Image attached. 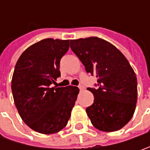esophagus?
I'll return each instance as SVG.
<instances>
[{"mask_svg":"<svg viewBox=\"0 0 150 150\" xmlns=\"http://www.w3.org/2000/svg\"><path fill=\"white\" fill-rule=\"evenodd\" d=\"M78 88H79L80 91H83V90H84V87H83V86H82V85H80V86H79Z\"/></svg>","mask_w":150,"mask_h":150,"instance_id":"1","label":"esophagus"}]
</instances>
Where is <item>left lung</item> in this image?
<instances>
[{"mask_svg": "<svg viewBox=\"0 0 150 150\" xmlns=\"http://www.w3.org/2000/svg\"><path fill=\"white\" fill-rule=\"evenodd\" d=\"M70 47L87 72L98 78V88H88L94 96L86 108L92 124L104 132L121 129L133 117L138 98L129 61L115 46L96 37L70 40Z\"/></svg>", "mask_w": 150, "mask_h": 150, "instance_id": "1", "label": "left lung"}]
</instances>
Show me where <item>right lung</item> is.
I'll list each match as a JSON object with an SVG mask.
<instances>
[{"label": "right lung", "mask_w": 150, "mask_h": 150, "mask_svg": "<svg viewBox=\"0 0 150 150\" xmlns=\"http://www.w3.org/2000/svg\"><path fill=\"white\" fill-rule=\"evenodd\" d=\"M68 49L69 40L43 39L27 47L15 66V105L23 122L40 134H55L65 128L77 100L78 87L51 88L60 77V60Z\"/></svg>", "instance_id": "right-lung-1"}]
</instances>
